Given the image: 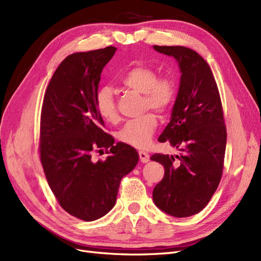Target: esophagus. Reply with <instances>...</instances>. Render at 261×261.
Returning <instances> with one entry per match:
<instances>
[{
	"label": "esophagus",
	"mask_w": 261,
	"mask_h": 261,
	"mask_svg": "<svg viewBox=\"0 0 261 261\" xmlns=\"http://www.w3.org/2000/svg\"><path fill=\"white\" fill-rule=\"evenodd\" d=\"M139 159L143 163H147L150 160V155L148 152L144 151V150H141V151H139Z\"/></svg>",
	"instance_id": "34e87169"
}]
</instances>
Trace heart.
<instances>
[{"mask_svg": "<svg viewBox=\"0 0 261 261\" xmlns=\"http://www.w3.org/2000/svg\"><path fill=\"white\" fill-rule=\"evenodd\" d=\"M126 89L143 94V111L153 110L159 114L169 112L176 99L177 86L171 75H158L156 69L148 64H136L128 68L118 78ZM94 105L99 115L108 123H116L120 120L113 90L109 86H102L97 90ZM156 116L148 112L124 124L117 133V139L123 144L136 148L148 146L156 129Z\"/></svg>", "mask_w": 261, "mask_h": 261, "instance_id": "b5f03b06", "label": "heart"}]
</instances>
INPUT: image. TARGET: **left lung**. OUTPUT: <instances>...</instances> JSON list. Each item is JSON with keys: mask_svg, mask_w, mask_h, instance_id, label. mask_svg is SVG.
Instances as JSON below:
<instances>
[{"mask_svg": "<svg viewBox=\"0 0 261 261\" xmlns=\"http://www.w3.org/2000/svg\"><path fill=\"white\" fill-rule=\"evenodd\" d=\"M153 48L174 57L181 76L171 121L158 139L179 149L180 154L151 155V160L164 167V176L152 197L165 213L185 218L207 206L222 177L226 147L222 102L211 68L201 55L178 45Z\"/></svg>", "mask_w": 261, "mask_h": 261, "instance_id": "obj_1", "label": "left lung"}]
</instances>
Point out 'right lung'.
I'll return each instance as SVG.
<instances>
[{
	"label": "right lung",
	"instance_id": "1",
	"mask_svg": "<svg viewBox=\"0 0 261 261\" xmlns=\"http://www.w3.org/2000/svg\"><path fill=\"white\" fill-rule=\"evenodd\" d=\"M116 48L70 54L46 87L40 117L39 155L45 178L60 206L84 221L97 220L111 210L121 179L134 170L138 153L103 130L94 97L102 69ZM110 149L106 161L93 152Z\"/></svg>",
	"mask_w": 261,
	"mask_h": 261
}]
</instances>
